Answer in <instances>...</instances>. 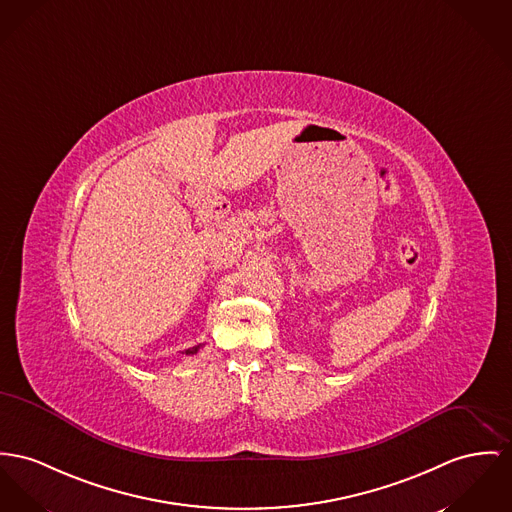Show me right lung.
Masks as SVG:
<instances>
[{"label":"right lung","instance_id":"right-lung-1","mask_svg":"<svg viewBox=\"0 0 512 512\" xmlns=\"http://www.w3.org/2000/svg\"><path fill=\"white\" fill-rule=\"evenodd\" d=\"M200 347H202V345H196V347H190V349H186V351H184V353H186V355H196V353H198V351H200Z\"/></svg>","mask_w":512,"mask_h":512}]
</instances>
